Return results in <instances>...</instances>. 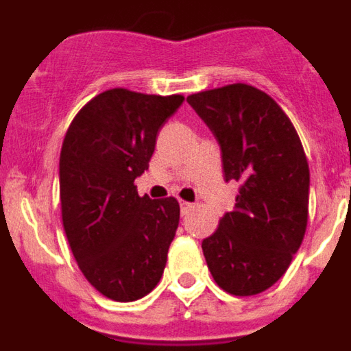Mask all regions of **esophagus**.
I'll return each mask as SVG.
<instances>
[{
	"mask_svg": "<svg viewBox=\"0 0 351 351\" xmlns=\"http://www.w3.org/2000/svg\"><path fill=\"white\" fill-rule=\"evenodd\" d=\"M193 207H195V204L186 202V200H181V213L182 214H188L191 209H193Z\"/></svg>",
	"mask_w": 351,
	"mask_h": 351,
	"instance_id": "esophagus-1",
	"label": "esophagus"
}]
</instances>
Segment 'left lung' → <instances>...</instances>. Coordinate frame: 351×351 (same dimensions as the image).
Wrapping results in <instances>:
<instances>
[{
  "label": "left lung",
  "instance_id": "obj_1",
  "mask_svg": "<svg viewBox=\"0 0 351 351\" xmlns=\"http://www.w3.org/2000/svg\"><path fill=\"white\" fill-rule=\"evenodd\" d=\"M188 104L221 147L225 181H237L235 210L202 241L219 288L247 297L290 267L308 226L309 165L295 126L267 93L250 84L190 95Z\"/></svg>",
  "mask_w": 351,
  "mask_h": 351
}]
</instances>
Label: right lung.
Listing matches in <instances>:
<instances>
[{
  "instance_id": "1",
  "label": "right lung",
  "mask_w": 351,
  "mask_h": 351,
  "mask_svg": "<svg viewBox=\"0 0 351 351\" xmlns=\"http://www.w3.org/2000/svg\"><path fill=\"white\" fill-rule=\"evenodd\" d=\"M182 95L114 88L80 108L60 156L61 218L86 280L107 299H142L160 281L179 225L173 197L137 193L156 135Z\"/></svg>"
}]
</instances>
